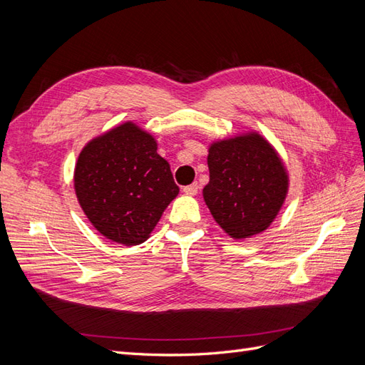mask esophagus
<instances>
[{"instance_id": "esophagus-1", "label": "esophagus", "mask_w": 365, "mask_h": 365, "mask_svg": "<svg viewBox=\"0 0 365 365\" xmlns=\"http://www.w3.org/2000/svg\"><path fill=\"white\" fill-rule=\"evenodd\" d=\"M197 189H200V185H197V182H193V184H190V185L182 187V192H184L185 195L193 196V195L197 193Z\"/></svg>"}]
</instances>
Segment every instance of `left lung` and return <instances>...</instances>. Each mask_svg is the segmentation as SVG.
<instances>
[{
	"label": "left lung",
	"mask_w": 365,
	"mask_h": 365,
	"mask_svg": "<svg viewBox=\"0 0 365 365\" xmlns=\"http://www.w3.org/2000/svg\"><path fill=\"white\" fill-rule=\"evenodd\" d=\"M207 163L204 201L225 233L245 239L267 230L288 193V175L269 143L254 132L216 141Z\"/></svg>",
	"instance_id": "obj_1"
}]
</instances>
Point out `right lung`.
I'll use <instances>...</instances> for the list:
<instances>
[{
    "label": "right lung",
    "mask_w": 365,
    "mask_h": 365,
    "mask_svg": "<svg viewBox=\"0 0 365 365\" xmlns=\"http://www.w3.org/2000/svg\"><path fill=\"white\" fill-rule=\"evenodd\" d=\"M74 189L98 233L128 247L149 237L180 192L169 163L157 153L155 138L130 121L83 148Z\"/></svg>",
    "instance_id": "obj_1"
}]
</instances>
